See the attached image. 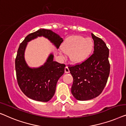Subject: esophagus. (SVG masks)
I'll list each match as a JSON object with an SVG mask.
<instances>
[{
	"label": "esophagus",
	"instance_id": "1",
	"mask_svg": "<svg viewBox=\"0 0 126 126\" xmlns=\"http://www.w3.org/2000/svg\"><path fill=\"white\" fill-rule=\"evenodd\" d=\"M64 72H65V73H69V72H70V70H69L68 67L67 66H65V67Z\"/></svg>",
	"mask_w": 126,
	"mask_h": 126
}]
</instances>
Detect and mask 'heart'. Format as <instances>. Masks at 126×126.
Returning a JSON list of instances; mask_svg holds the SVG:
<instances>
[{
    "instance_id": "1",
    "label": "heart",
    "mask_w": 126,
    "mask_h": 126,
    "mask_svg": "<svg viewBox=\"0 0 126 126\" xmlns=\"http://www.w3.org/2000/svg\"><path fill=\"white\" fill-rule=\"evenodd\" d=\"M61 48L65 54L70 55L72 63L78 64L88 59L94 48V42L90 37L73 35L64 40Z\"/></svg>"
}]
</instances>
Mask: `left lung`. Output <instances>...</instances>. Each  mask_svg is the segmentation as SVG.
Instances as JSON below:
<instances>
[{
	"instance_id": "8db88e82",
	"label": "left lung",
	"mask_w": 126,
	"mask_h": 126,
	"mask_svg": "<svg viewBox=\"0 0 126 126\" xmlns=\"http://www.w3.org/2000/svg\"><path fill=\"white\" fill-rule=\"evenodd\" d=\"M94 54L84 62L68 67L73 77L71 93L78 100H88L102 93L109 78V49L100 38L91 33Z\"/></svg>"
}]
</instances>
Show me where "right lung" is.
<instances>
[{"instance_id": "add662e5", "label": "right lung", "mask_w": 126, "mask_h": 126, "mask_svg": "<svg viewBox=\"0 0 126 126\" xmlns=\"http://www.w3.org/2000/svg\"><path fill=\"white\" fill-rule=\"evenodd\" d=\"M39 36L48 39L57 48L63 41L59 35L49 30L40 28L30 33L19 47L15 70L17 83L24 95L33 100L47 102L54 95L56 83L64 72L65 65L54 61V55L51 54L42 66L37 68L28 66L24 59L26 46L28 42Z\"/></svg>"}]
</instances>
